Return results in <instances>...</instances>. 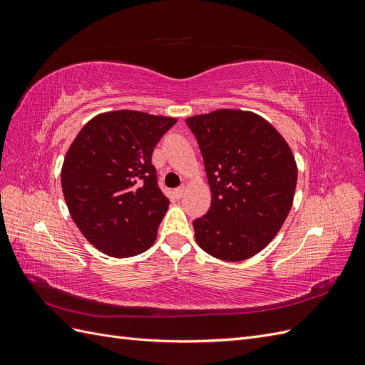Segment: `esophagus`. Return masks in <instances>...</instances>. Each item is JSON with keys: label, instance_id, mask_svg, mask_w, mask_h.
<instances>
[{"label": "esophagus", "instance_id": "obj_1", "mask_svg": "<svg viewBox=\"0 0 365 365\" xmlns=\"http://www.w3.org/2000/svg\"><path fill=\"white\" fill-rule=\"evenodd\" d=\"M175 196L176 197H182L184 196V193H185V187L184 185H181V187H178V189H175Z\"/></svg>", "mask_w": 365, "mask_h": 365}]
</instances>
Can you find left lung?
Masks as SVG:
<instances>
[{"instance_id":"obj_1","label":"left lung","mask_w":365,"mask_h":365,"mask_svg":"<svg viewBox=\"0 0 365 365\" xmlns=\"http://www.w3.org/2000/svg\"><path fill=\"white\" fill-rule=\"evenodd\" d=\"M185 123L212 192L208 213L193 220L196 244L227 262L256 256L292 207L298 172L289 145L269 121L240 109H217Z\"/></svg>"}]
</instances>
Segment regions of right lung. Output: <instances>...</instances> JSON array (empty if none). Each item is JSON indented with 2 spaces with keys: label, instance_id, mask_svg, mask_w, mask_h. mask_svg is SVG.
I'll list each match as a JSON object with an SVG mask.
<instances>
[{
  "label": "right lung",
  "instance_id": "obj_1",
  "mask_svg": "<svg viewBox=\"0 0 365 365\" xmlns=\"http://www.w3.org/2000/svg\"><path fill=\"white\" fill-rule=\"evenodd\" d=\"M173 117L120 109L81 129L65 155L61 182L77 228L97 250L125 259L149 250L169 208L152 152Z\"/></svg>",
  "mask_w": 365,
  "mask_h": 365
}]
</instances>
